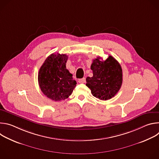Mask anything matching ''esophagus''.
Masks as SVG:
<instances>
[{"mask_svg": "<svg viewBox=\"0 0 159 159\" xmlns=\"http://www.w3.org/2000/svg\"><path fill=\"white\" fill-rule=\"evenodd\" d=\"M79 82L80 84H84L85 82V78H82V79H80L79 80Z\"/></svg>", "mask_w": 159, "mask_h": 159, "instance_id": "1", "label": "esophagus"}]
</instances>
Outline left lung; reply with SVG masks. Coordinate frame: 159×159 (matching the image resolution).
Listing matches in <instances>:
<instances>
[{
	"label": "left lung",
	"instance_id": "obj_1",
	"mask_svg": "<svg viewBox=\"0 0 159 159\" xmlns=\"http://www.w3.org/2000/svg\"><path fill=\"white\" fill-rule=\"evenodd\" d=\"M90 69L93 76L86 78V85L93 96L103 101L114 97L123 82L122 69L118 61L111 55L105 61L99 57L93 60Z\"/></svg>",
	"mask_w": 159,
	"mask_h": 159
}]
</instances>
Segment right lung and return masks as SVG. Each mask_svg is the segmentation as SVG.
<instances>
[{
    "mask_svg": "<svg viewBox=\"0 0 159 159\" xmlns=\"http://www.w3.org/2000/svg\"><path fill=\"white\" fill-rule=\"evenodd\" d=\"M68 56L65 54L50 55L45 60L38 73V84L43 93L54 101L69 98L77 82L66 69Z\"/></svg>",
    "mask_w": 159,
    "mask_h": 159,
    "instance_id": "1",
    "label": "right lung"
}]
</instances>
